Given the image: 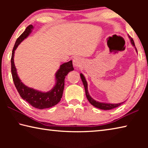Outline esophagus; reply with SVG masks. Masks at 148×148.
<instances>
[{
	"label": "esophagus",
	"instance_id": "34e87169",
	"mask_svg": "<svg viewBox=\"0 0 148 148\" xmlns=\"http://www.w3.org/2000/svg\"><path fill=\"white\" fill-rule=\"evenodd\" d=\"M80 64H81V61H80V60L78 58H77V57H74V58L73 59L74 66L78 67L80 66Z\"/></svg>",
	"mask_w": 148,
	"mask_h": 148
}]
</instances>
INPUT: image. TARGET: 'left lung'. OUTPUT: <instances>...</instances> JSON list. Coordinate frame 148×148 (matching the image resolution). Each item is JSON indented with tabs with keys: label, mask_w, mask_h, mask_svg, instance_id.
Masks as SVG:
<instances>
[{
	"label": "left lung",
	"mask_w": 148,
	"mask_h": 148,
	"mask_svg": "<svg viewBox=\"0 0 148 148\" xmlns=\"http://www.w3.org/2000/svg\"><path fill=\"white\" fill-rule=\"evenodd\" d=\"M129 37L130 40H131L132 44L134 46H135L133 39H132L130 36H129ZM135 48H136V47H135ZM136 51H137V49H136ZM80 76H81V79L82 80V82H83L84 86L85 87V91H86V95L87 99V100H88L90 103L92 105V106H94L96 108H100V109L107 110H112L113 108H115L120 106V105L123 103L122 102V103H119V104H108V103H102V102H97L96 101H95L94 99H92L91 98V96H90L89 94L88 90H87V83L86 80V78H85V77L84 76V75L82 74H80Z\"/></svg>",
	"instance_id": "1"
}]
</instances>
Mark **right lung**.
Returning <instances> with one entry per match:
<instances>
[{"label": "right lung", "mask_w": 148, "mask_h": 148, "mask_svg": "<svg viewBox=\"0 0 148 148\" xmlns=\"http://www.w3.org/2000/svg\"><path fill=\"white\" fill-rule=\"evenodd\" d=\"M32 28L33 27L32 25H30L27 27L25 31L20 35L19 38H17L15 43L11 57V72L14 85L21 98L23 100H25L32 106L42 110L53 106L61 101L64 87V78L69 72L74 71V67L72 61L64 62L61 64L60 69L56 74V86L51 91L48 92H42L25 86L17 76L14 62V51L18 46V45L21 43V42L29 36Z\"/></svg>", "instance_id": "obj_1"}]
</instances>
